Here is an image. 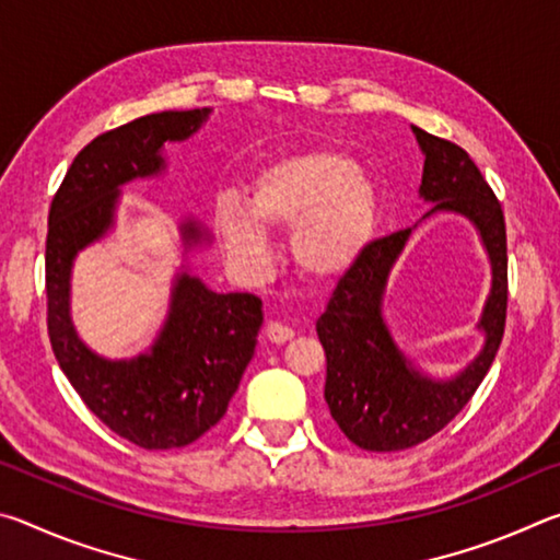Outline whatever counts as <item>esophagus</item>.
Instances as JSON below:
<instances>
[{"instance_id":"34e87169","label":"esophagus","mask_w":560,"mask_h":560,"mask_svg":"<svg viewBox=\"0 0 560 560\" xmlns=\"http://www.w3.org/2000/svg\"><path fill=\"white\" fill-rule=\"evenodd\" d=\"M293 336H296V330L287 324H281V320H269L267 324V338L271 343H287V340H291Z\"/></svg>"}]
</instances>
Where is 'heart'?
<instances>
[{
	"mask_svg": "<svg viewBox=\"0 0 560 560\" xmlns=\"http://www.w3.org/2000/svg\"><path fill=\"white\" fill-rule=\"evenodd\" d=\"M381 192L355 158L330 148L281 155L254 175L246 205L224 197L214 232L244 273L271 264L267 230H291V264L311 283H336L353 271L375 240Z\"/></svg>",
	"mask_w": 560,
	"mask_h": 560,
	"instance_id": "heart-1",
	"label": "heart"
}]
</instances>
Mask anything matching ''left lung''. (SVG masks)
<instances>
[{"mask_svg": "<svg viewBox=\"0 0 560 560\" xmlns=\"http://www.w3.org/2000/svg\"><path fill=\"white\" fill-rule=\"evenodd\" d=\"M424 155L420 200L432 214H459L485 246L491 287L477 330L479 353L459 373L434 377L397 346L385 320L387 279L417 224L377 240L358 267L338 281L316 320L326 350L324 397L346 438L368 452L415 447L438 434L485 381L504 336L506 320V230L501 205L479 167L459 145L412 126ZM420 220V222H422Z\"/></svg>", "mask_w": 560, "mask_h": 560, "instance_id": "8db88e82", "label": "left lung"}]
</instances>
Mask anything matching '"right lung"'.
Segmentation results:
<instances>
[{
    "label": "right lung",
    "instance_id": "right-lung-1",
    "mask_svg": "<svg viewBox=\"0 0 560 560\" xmlns=\"http://www.w3.org/2000/svg\"><path fill=\"white\" fill-rule=\"evenodd\" d=\"M210 113H150L103 132L75 155L49 210L46 299L54 355L89 410L143 450L185 447L222 420L257 348L261 299L217 293L197 277L189 254L212 240L195 217H183V264L153 346L132 358H106L73 326V261L116 230L122 185L165 175V143H185Z\"/></svg>",
    "mask_w": 560,
    "mask_h": 560
}]
</instances>
